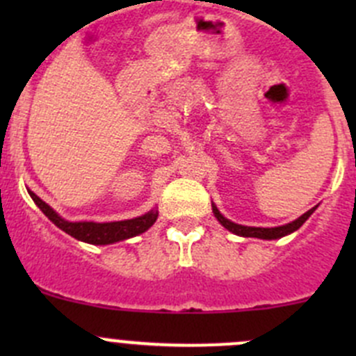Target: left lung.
Returning <instances> with one entry per match:
<instances>
[{"mask_svg":"<svg viewBox=\"0 0 356 356\" xmlns=\"http://www.w3.org/2000/svg\"><path fill=\"white\" fill-rule=\"evenodd\" d=\"M211 207H213V213L215 217H217V220L220 222L227 231L234 232V234L238 236H243V238H260V239H279L282 238V236L291 234V232H294L296 229H300L301 225L305 224V220H307V218L315 211V208H312V210H308L307 213L301 215L300 218H296V220L291 222V224L281 225V227H246V225H239V224H234V222L227 220V218L217 210L215 204H211Z\"/></svg>","mask_w":356,"mask_h":356,"instance_id":"obj_1","label":"left lung"}]
</instances>
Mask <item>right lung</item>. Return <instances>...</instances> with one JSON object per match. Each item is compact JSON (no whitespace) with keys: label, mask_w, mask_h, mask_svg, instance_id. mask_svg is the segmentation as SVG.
Segmentation results:
<instances>
[{"label":"right lung","mask_w":356,"mask_h":356,"mask_svg":"<svg viewBox=\"0 0 356 356\" xmlns=\"http://www.w3.org/2000/svg\"><path fill=\"white\" fill-rule=\"evenodd\" d=\"M31 198L34 203L41 208L42 213L62 231L70 234L72 238L79 239V241L91 243V245H110V243L122 241V239H129L132 236H138L141 232L148 231L153 224H155L158 211L152 210L146 215L138 218H131V220H120V222H105V224H96V222H68L63 220L62 217L53 211L51 207L44 203L39 196L29 191Z\"/></svg>","instance_id":"right-lung-1"}]
</instances>
